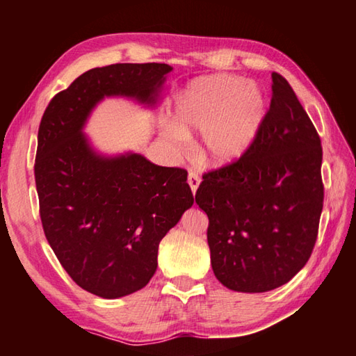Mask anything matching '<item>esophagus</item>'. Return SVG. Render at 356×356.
<instances>
[{"label": "esophagus", "mask_w": 356, "mask_h": 356, "mask_svg": "<svg viewBox=\"0 0 356 356\" xmlns=\"http://www.w3.org/2000/svg\"><path fill=\"white\" fill-rule=\"evenodd\" d=\"M200 182H201L200 174L195 172V171H191L188 174V185H190V188L193 191V195H196V190H197V186H200Z\"/></svg>", "instance_id": "esophagus-1"}]
</instances>
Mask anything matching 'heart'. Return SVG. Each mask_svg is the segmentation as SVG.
<instances>
[{
    "label": "heart",
    "instance_id": "1",
    "mask_svg": "<svg viewBox=\"0 0 356 356\" xmlns=\"http://www.w3.org/2000/svg\"><path fill=\"white\" fill-rule=\"evenodd\" d=\"M264 118V95L254 84L234 75H210L196 80L177 99V127L168 140L184 143L185 135L202 134L204 156L226 165L242 156L254 141Z\"/></svg>",
    "mask_w": 356,
    "mask_h": 356
}]
</instances>
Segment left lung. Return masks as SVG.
Returning a JSON list of instances; mask_svg holds the SVG:
<instances>
[{
  "label": "left lung",
  "instance_id": "1",
  "mask_svg": "<svg viewBox=\"0 0 356 356\" xmlns=\"http://www.w3.org/2000/svg\"><path fill=\"white\" fill-rule=\"evenodd\" d=\"M248 150L204 172L196 204L209 216L213 273L237 292L291 281L314 250L323 207L322 146L314 124L282 75Z\"/></svg>",
  "mask_w": 356,
  "mask_h": 356
}]
</instances>
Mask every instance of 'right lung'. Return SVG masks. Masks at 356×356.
Here are the masks:
<instances>
[{"mask_svg":"<svg viewBox=\"0 0 356 356\" xmlns=\"http://www.w3.org/2000/svg\"><path fill=\"white\" fill-rule=\"evenodd\" d=\"M171 65L111 64L84 72L50 100L38 134L34 177L42 227L84 291L119 298L147 284L161 238L193 206L182 168L140 154L99 155L83 127L104 97L159 100Z\"/></svg>","mask_w":356,"mask_h":356,"instance_id":"obj_1","label":"right lung"}]
</instances>
